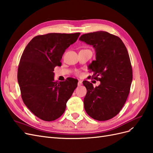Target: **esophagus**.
<instances>
[{"label": "esophagus", "instance_id": "esophagus-1", "mask_svg": "<svg viewBox=\"0 0 153 153\" xmlns=\"http://www.w3.org/2000/svg\"><path fill=\"white\" fill-rule=\"evenodd\" d=\"M82 84V82L81 80H78V86H80Z\"/></svg>", "mask_w": 153, "mask_h": 153}]
</instances>
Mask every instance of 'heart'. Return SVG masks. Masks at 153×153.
<instances>
[{
    "instance_id": "heart-1",
    "label": "heart",
    "mask_w": 153,
    "mask_h": 153,
    "mask_svg": "<svg viewBox=\"0 0 153 153\" xmlns=\"http://www.w3.org/2000/svg\"><path fill=\"white\" fill-rule=\"evenodd\" d=\"M76 75H80V72L79 71H76Z\"/></svg>"
}]
</instances>
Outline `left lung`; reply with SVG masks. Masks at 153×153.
<instances>
[{"label": "left lung", "instance_id": "left-lung-1", "mask_svg": "<svg viewBox=\"0 0 153 153\" xmlns=\"http://www.w3.org/2000/svg\"><path fill=\"white\" fill-rule=\"evenodd\" d=\"M79 39L94 48L96 60L89 68L94 73L92 78L100 81L96 87L83 82L85 110L92 119L107 121L121 111L130 91L133 73L127 48L119 37L105 31L83 34Z\"/></svg>", "mask_w": 153, "mask_h": 153}]
</instances>
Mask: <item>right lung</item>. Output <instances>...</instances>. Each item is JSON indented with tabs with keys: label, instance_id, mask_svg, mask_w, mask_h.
<instances>
[{
	"label": "right lung",
	"instance_id": "1",
	"mask_svg": "<svg viewBox=\"0 0 153 153\" xmlns=\"http://www.w3.org/2000/svg\"><path fill=\"white\" fill-rule=\"evenodd\" d=\"M80 32L49 33L34 37L24 50L18 69V82L23 101L31 112L45 121L63 114L78 80H54V68L61 66L65 50L76 42Z\"/></svg>",
	"mask_w": 153,
	"mask_h": 153
}]
</instances>
